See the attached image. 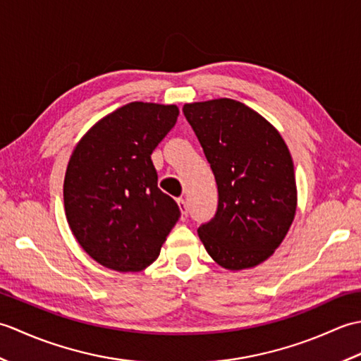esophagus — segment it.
I'll return each mask as SVG.
<instances>
[{
  "label": "esophagus",
  "mask_w": 361,
  "mask_h": 361,
  "mask_svg": "<svg viewBox=\"0 0 361 361\" xmlns=\"http://www.w3.org/2000/svg\"><path fill=\"white\" fill-rule=\"evenodd\" d=\"M176 203H178L180 209H181L183 220H186V217H188V203H186V200H185V198H178V200H176Z\"/></svg>",
  "instance_id": "1"
}]
</instances>
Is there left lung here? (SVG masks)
<instances>
[{"label": "left lung", "instance_id": "1", "mask_svg": "<svg viewBox=\"0 0 361 361\" xmlns=\"http://www.w3.org/2000/svg\"><path fill=\"white\" fill-rule=\"evenodd\" d=\"M183 113L216 176L219 208L198 237L231 271L262 264L293 224V159L281 133L248 105L228 97L185 104Z\"/></svg>", "mask_w": 361, "mask_h": 361}]
</instances>
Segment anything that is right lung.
I'll return each instance as SVG.
<instances>
[{
  "mask_svg": "<svg viewBox=\"0 0 361 361\" xmlns=\"http://www.w3.org/2000/svg\"><path fill=\"white\" fill-rule=\"evenodd\" d=\"M178 114L176 105L130 102L99 119L68 161V225L83 251L110 270L136 273L155 262L181 216L158 189L150 158Z\"/></svg>",
  "mask_w": 361,
  "mask_h": 361,
  "instance_id": "right-lung-1",
  "label": "right lung"
}]
</instances>
